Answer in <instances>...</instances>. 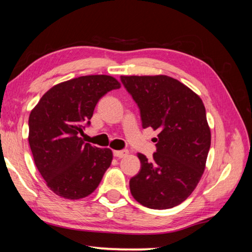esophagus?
I'll return each mask as SVG.
<instances>
[{
    "mask_svg": "<svg viewBox=\"0 0 252 252\" xmlns=\"http://www.w3.org/2000/svg\"><path fill=\"white\" fill-rule=\"evenodd\" d=\"M127 154H129V151H127V150H115V151H113L114 157H117V158L126 157Z\"/></svg>",
    "mask_w": 252,
    "mask_h": 252,
    "instance_id": "esophagus-1",
    "label": "esophagus"
}]
</instances>
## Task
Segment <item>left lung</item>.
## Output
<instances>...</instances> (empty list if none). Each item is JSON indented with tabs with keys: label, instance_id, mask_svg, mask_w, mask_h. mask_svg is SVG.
Instances as JSON below:
<instances>
[{
	"label": "left lung",
	"instance_id": "1",
	"mask_svg": "<svg viewBox=\"0 0 252 252\" xmlns=\"http://www.w3.org/2000/svg\"><path fill=\"white\" fill-rule=\"evenodd\" d=\"M140 110L142 127L157 130L151 160L138 154L141 168L130 179L132 196L154 210L177 206L193 193L205 169L211 131L201 97L166 75L121 76Z\"/></svg>",
	"mask_w": 252,
	"mask_h": 252
}]
</instances>
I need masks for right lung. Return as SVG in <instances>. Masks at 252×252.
<instances>
[{
    "mask_svg": "<svg viewBox=\"0 0 252 252\" xmlns=\"http://www.w3.org/2000/svg\"><path fill=\"white\" fill-rule=\"evenodd\" d=\"M112 76L89 75L57 84L29 117V145L47 186L58 196L79 199L96 189L113 155L85 143L83 134L99 98L120 89Z\"/></svg>",
    "mask_w": 252,
    "mask_h": 252,
    "instance_id": "right-lung-1",
    "label": "right lung"
}]
</instances>
